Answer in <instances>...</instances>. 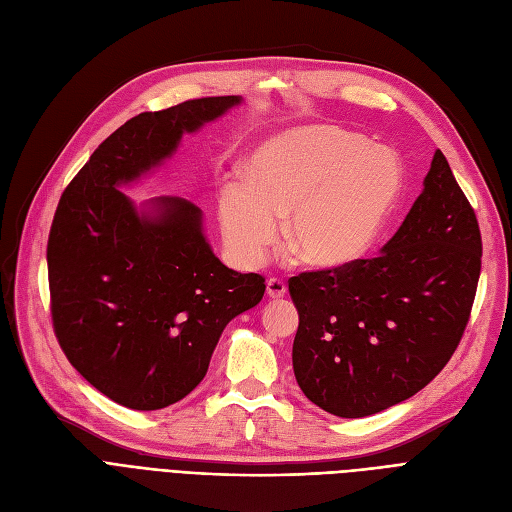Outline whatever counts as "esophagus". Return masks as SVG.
<instances>
[{"label": "esophagus", "instance_id": "esophagus-1", "mask_svg": "<svg viewBox=\"0 0 512 512\" xmlns=\"http://www.w3.org/2000/svg\"><path fill=\"white\" fill-rule=\"evenodd\" d=\"M286 292H288L286 281H281V279H277V277H271V279L267 281V296L273 298V301H275V298H284Z\"/></svg>", "mask_w": 512, "mask_h": 512}]
</instances>
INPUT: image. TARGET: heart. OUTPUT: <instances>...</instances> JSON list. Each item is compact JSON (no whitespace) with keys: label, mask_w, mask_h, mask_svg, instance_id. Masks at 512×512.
I'll list each match as a JSON object with an SVG mask.
<instances>
[{"label":"heart","mask_w":512,"mask_h":512,"mask_svg":"<svg viewBox=\"0 0 512 512\" xmlns=\"http://www.w3.org/2000/svg\"><path fill=\"white\" fill-rule=\"evenodd\" d=\"M245 182L220 190L218 218L228 252L260 264L284 218L286 248L307 267L332 271L362 258L404 186L400 158L362 133L334 125L288 129L258 144Z\"/></svg>","instance_id":"heart-1"}]
</instances>
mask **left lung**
I'll return each instance as SVG.
<instances>
[{
	"label": "left lung",
	"instance_id": "left-lung-1",
	"mask_svg": "<svg viewBox=\"0 0 512 512\" xmlns=\"http://www.w3.org/2000/svg\"><path fill=\"white\" fill-rule=\"evenodd\" d=\"M479 275L477 216L436 150L424 190L381 254L290 279L296 383L345 419L411 398L453 356Z\"/></svg>",
	"mask_w": 512,
	"mask_h": 512
}]
</instances>
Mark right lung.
<instances>
[{
    "label": "right lung",
    "instance_id": "1",
    "mask_svg": "<svg viewBox=\"0 0 512 512\" xmlns=\"http://www.w3.org/2000/svg\"><path fill=\"white\" fill-rule=\"evenodd\" d=\"M241 101L192 99L127 120L59 201L46 254L52 324L72 366L122 407L156 411L188 396L226 324L262 301L264 279L224 267L195 203L137 205L120 190Z\"/></svg>",
    "mask_w": 512,
    "mask_h": 512
}]
</instances>
